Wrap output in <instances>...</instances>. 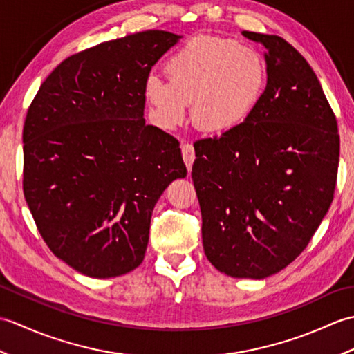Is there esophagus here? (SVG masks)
<instances>
[{"mask_svg": "<svg viewBox=\"0 0 354 354\" xmlns=\"http://www.w3.org/2000/svg\"><path fill=\"white\" fill-rule=\"evenodd\" d=\"M181 150H183V158H184V162L187 165V169L189 171L192 170V165L194 161V149L190 145V142H183L181 145Z\"/></svg>", "mask_w": 354, "mask_h": 354, "instance_id": "obj_1", "label": "esophagus"}]
</instances>
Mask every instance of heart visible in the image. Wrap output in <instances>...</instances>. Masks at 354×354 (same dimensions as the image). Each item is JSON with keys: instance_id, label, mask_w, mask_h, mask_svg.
<instances>
[{"instance_id": "obj_1", "label": "heart", "mask_w": 354, "mask_h": 354, "mask_svg": "<svg viewBox=\"0 0 354 354\" xmlns=\"http://www.w3.org/2000/svg\"><path fill=\"white\" fill-rule=\"evenodd\" d=\"M169 82L149 76L145 94L156 122L173 129L193 103L201 131L225 133L252 114L266 86V62L260 53L232 39L202 35L181 45L165 62Z\"/></svg>"}]
</instances>
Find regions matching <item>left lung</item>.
<instances>
[{
	"label": "left lung",
	"mask_w": 354,
	"mask_h": 354,
	"mask_svg": "<svg viewBox=\"0 0 354 354\" xmlns=\"http://www.w3.org/2000/svg\"><path fill=\"white\" fill-rule=\"evenodd\" d=\"M243 36L265 47V93L236 129L194 142L192 178L209 263L261 280L295 260L327 214L339 133L306 59L277 35Z\"/></svg>",
	"instance_id": "1"
}]
</instances>
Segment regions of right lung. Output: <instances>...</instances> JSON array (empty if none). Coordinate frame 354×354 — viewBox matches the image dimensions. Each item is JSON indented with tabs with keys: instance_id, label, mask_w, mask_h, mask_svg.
<instances>
[{
	"instance_id": "1",
	"label": "right lung",
	"mask_w": 354,
	"mask_h": 354,
	"mask_svg": "<svg viewBox=\"0 0 354 354\" xmlns=\"http://www.w3.org/2000/svg\"><path fill=\"white\" fill-rule=\"evenodd\" d=\"M179 37L147 30L76 53L27 111V205L51 252L80 274L140 266L155 204L187 176L179 141L145 120L146 79Z\"/></svg>"
}]
</instances>
